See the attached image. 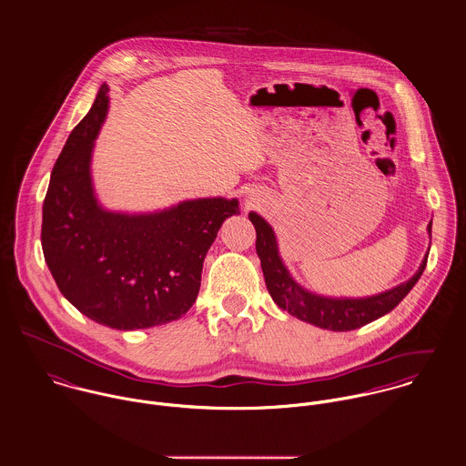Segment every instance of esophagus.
Wrapping results in <instances>:
<instances>
[{"label":"esophagus","instance_id":"obj_1","mask_svg":"<svg viewBox=\"0 0 466 466\" xmlns=\"http://www.w3.org/2000/svg\"><path fill=\"white\" fill-rule=\"evenodd\" d=\"M248 204H251V206H253V202H248Z\"/></svg>","mask_w":466,"mask_h":466}]
</instances>
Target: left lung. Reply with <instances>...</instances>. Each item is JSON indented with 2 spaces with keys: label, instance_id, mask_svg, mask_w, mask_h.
I'll return each mask as SVG.
<instances>
[{
  "label": "left lung",
  "instance_id": "left-lung-1",
  "mask_svg": "<svg viewBox=\"0 0 466 466\" xmlns=\"http://www.w3.org/2000/svg\"><path fill=\"white\" fill-rule=\"evenodd\" d=\"M249 220L257 229V255L260 258L267 290L272 301L290 316L332 332H350L360 329L386 314H390L400 301L410 292V289L420 279L423 268L427 266L429 251L425 253L418 270L403 283L384 290L380 294L366 298H332L312 292L301 287L287 266L283 264L278 249V240L274 229L264 217L251 211ZM432 220L427 226L431 235Z\"/></svg>",
  "mask_w": 466,
  "mask_h": 466
}]
</instances>
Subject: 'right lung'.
Returning a JSON list of instances; mask_svg holds the SVG:
<instances>
[{
  "instance_id": "obj_1",
  "label": "right lung",
  "mask_w": 466,
  "mask_h": 466,
  "mask_svg": "<svg viewBox=\"0 0 466 466\" xmlns=\"http://www.w3.org/2000/svg\"><path fill=\"white\" fill-rule=\"evenodd\" d=\"M107 91L102 84L56 161L41 244L67 301L95 323L127 332L172 323L190 310L206 253L222 222L240 209L238 199L226 198L181 200L147 213L104 208L91 159L109 109Z\"/></svg>"
}]
</instances>
